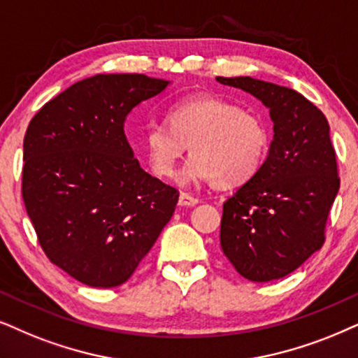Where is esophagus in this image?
I'll return each mask as SVG.
<instances>
[{
	"label": "esophagus",
	"mask_w": 358,
	"mask_h": 358,
	"mask_svg": "<svg viewBox=\"0 0 358 358\" xmlns=\"http://www.w3.org/2000/svg\"><path fill=\"white\" fill-rule=\"evenodd\" d=\"M198 203V198L193 196L189 193H180L178 198V205L180 206H194Z\"/></svg>",
	"instance_id": "34e87169"
}]
</instances>
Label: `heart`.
Returning a JSON list of instances; mask_svg holds the SVG:
<instances>
[{
	"mask_svg": "<svg viewBox=\"0 0 358 358\" xmlns=\"http://www.w3.org/2000/svg\"><path fill=\"white\" fill-rule=\"evenodd\" d=\"M169 125H150L143 150L153 173L171 178L189 145L192 157L178 173L180 185L213 180L220 188L250 182L271 148V130L256 112L218 96H194L175 102Z\"/></svg>",
	"mask_w": 358,
	"mask_h": 358,
	"instance_id": "heart-1",
	"label": "heart"
}]
</instances>
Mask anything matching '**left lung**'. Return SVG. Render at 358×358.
Returning <instances> with one entry per match:
<instances>
[{"instance_id": "left-lung-1", "label": "left lung", "mask_w": 358, "mask_h": 358, "mask_svg": "<svg viewBox=\"0 0 358 358\" xmlns=\"http://www.w3.org/2000/svg\"><path fill=\"white\" fill-rule=\"evenodd\" d=\"M269 108L274 137L262 169L223 203L221 250L243 278L291 274L325 241L341 178L329 122L296 90L264 80L216 78Z\"/></svg>"}]
</instances>
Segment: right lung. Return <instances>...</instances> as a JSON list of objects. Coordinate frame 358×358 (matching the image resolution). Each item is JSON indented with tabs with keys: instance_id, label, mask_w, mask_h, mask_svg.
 Instances as JSON below:
<instances>
[{
	"instance_id": "add662e5",
	"label": "right lung",
	"mask_w": 358,
	"mask_h": 358,
	"mask_svg": "<svg viewBox=\"0 0 358 358\" xmlns=\"http://www.w3.org/2000/svg\"><path fill=\"white\" fill-rule=\"evenodd\" d=\"M170 80L97 74L44 103L22 143V200L49 261L90 287L124 284L173 216L178 192L148 175L127 115Z\"/></svg>"
}]
</instances>
